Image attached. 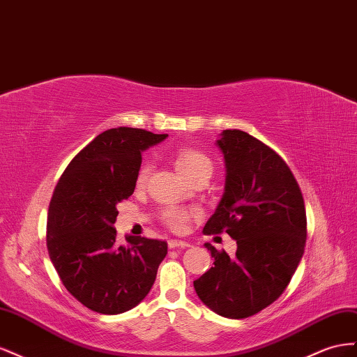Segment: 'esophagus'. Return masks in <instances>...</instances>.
I'll use <instances>...</instances> for the list:
<instances>
[{
	"label": "esophagus",
	"mask_w": 357,
	"mask_h": 357,
	"mask_svg": "<svg viewBox=\"0 0 357 357\" xmlns=\"http://www.w3.org/2000/svg\"><path fill=\"white\" fill-rule=\"evenodd\" d=\"M190 243L187 241H179V239H170L169 241V248H188Z\"/></svg>",
	"instance_id": "obj_1"
}]
</instances>
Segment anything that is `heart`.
Returning <instances> with one entry per match:
<instances>
[{
    "label": "heart",
    "mask_w": 357,
    "mask_h": 357,
    "mask_svg": "<svg viewBox=\"0 0 357 357\" xmlns=\"http://www.w3.org/2000/svg\"><path fill=\"white\" fill-rule=\"evenodd\" d=\"M173 162H175L176 170L185 179H191L192 176L199 175L202 172H212V161L205 154H202L200 151L191 149V148L176 149L175 154H173ZM148 173H149V166L142 165L136 175V184L139 187L145 184ZM192 213L195 212L182 209L178 206H170L162 211L161 218L165 221L166 226H169L170 229L182 230Z\"/></svg>",
    "instance_id": "heart-1"
}]
</instances>
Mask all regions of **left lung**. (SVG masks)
I'll return each mask as SVG.
<instances>
[{"label": "left lung", "mask_w": 357, "mask_h": 357, "mask_svg": "<svg viewBox=\"0 0 357 357\" xmlns=\"http://www.w3.org/2000/svg\"><path fill=\"white\" fill-rule=\"evenodd\" d=\"M226 184L203 233L226 231L236 256L209 242L213 266L195 281L199 299L226 319H247L277 301L303 256L307 213L289 166L269 146L241 130H222L215 142Z\"/></svg>", "instance_id": "obj_1"}]
</instances>
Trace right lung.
<instances>
[{
  "label": "right lung",
  "instance_id": "add662e5",
  "mask_svg": "<svg viewBox=\"0 0 357 357\" xmlns=\"http://www.w3.org/2000/svg\"><path fill=\"white\" fill-rule=\"evenodd\" d=\"M167 135L130 127L98 135L70 161L47 211V251L64 287L86 308L121 314L146 298L167 242L126 236L118 245V203L136 188L142 152Z\"/></svg>",
  "mask_w": 357,
  "mask_h": 357
}]
</instances>
